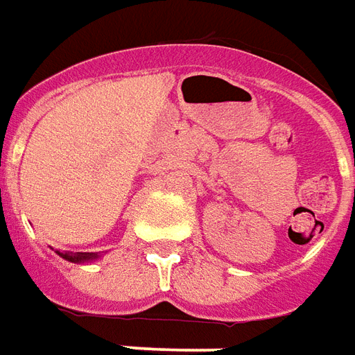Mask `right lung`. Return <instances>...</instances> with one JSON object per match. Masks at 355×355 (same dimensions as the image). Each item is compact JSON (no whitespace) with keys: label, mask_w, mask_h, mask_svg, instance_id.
<instances>
[{"label":"right lung","mask_w":355,"mask_h":355,"mask_svg":"<svg viewBox=\"0 0 355 355\" xmlns=\"http://www.w3.org/2000/svg\"><path fill=\"white\" fill-rule=\"evenodd\" d=\"M58 255H60L62 259L69 261V263H92V261L100 259V253H71V252H56Z\"/></svg>","instance_id":"1"}]
</instances>
